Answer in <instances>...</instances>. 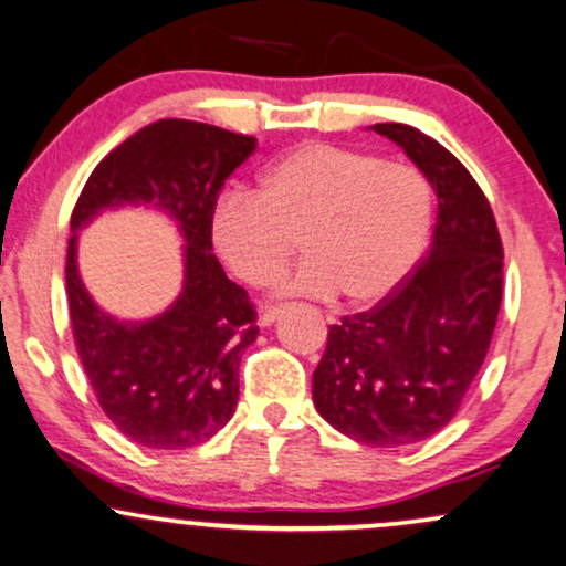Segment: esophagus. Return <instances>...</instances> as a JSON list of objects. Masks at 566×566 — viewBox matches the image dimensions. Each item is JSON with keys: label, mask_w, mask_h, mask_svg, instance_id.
Listing matches in <instances>:
<instances>
[{"label": "esophagus", "mask_w": 566, "mask_h": 566, "mask_svg": "<svg viewBox=\"0 0 566 566\" xmlns=\"http://www.w3.org/2000/svg\"><path fill=\"white\" fill-rule=\"evenodd\" d=\"M279 313H282V305H266L261 311V316H259V324L261 326H271L274 324V321L279 318Z\"/></svg>", "instance_id": "1"}]
</instances>
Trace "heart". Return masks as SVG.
<instances>
[{"label":"heart","instance_id":"heart-1","mask_svg":"<svg viewBox=\"0 0 566 566\" xmlns=\"http://www.w3.org/2000/svg\"><path fill=\"white\" fill-rule=\"evenodd\" d=\"M433 211L420 169L311 140L271 161L259 192H224L211 209V240L240 282L266 287L300 238L307 259L284 287L376 305L423 259Z\"/></svg>","mask_w":566,"mask_h":566}]
</instances>
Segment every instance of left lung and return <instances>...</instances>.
I'll use <instances>...</instances> for the list:
<instances>
[{"label": "left lung", "instance_id": "1", "mask_svg": "<svg viewBox=\"0 0 566 566\" xmlns=\"http://www.w3.org/2000/svg\"><path fill=\"white\" fill-rule=\"evenodd\" d=\"M439 198L433 242L402 287L328 328L313 402L336 431L368 447L439 433L489 353L504 284L496 219L460 159L410 125H374Z\"/></svg>", "mask_w": 566, "mask_h": 566}]
</instances>
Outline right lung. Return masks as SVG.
Instances as JSON below:
<instances>
[{"label":"right lung","instance_id":"add662e5","mask_svg":"<svg viewBox=\"0 0 566 566\" xmlns=\"http://www.w3.org/2000/svg\"><path fill=\"white\" fill-rule=\"evenodd\" d=\"M255 138L192 119H159L119 143L91 171L70 219L67 303L77 355L119 433L148 449L209 441L238 407L242 353L259 336L248 292L211 253V209ZM154 205L186 240L181 297L156 319L117 322L76 274V232L106 208Z\"/></svg>","mask_w":566,"mask_h":566}]
</instances>
